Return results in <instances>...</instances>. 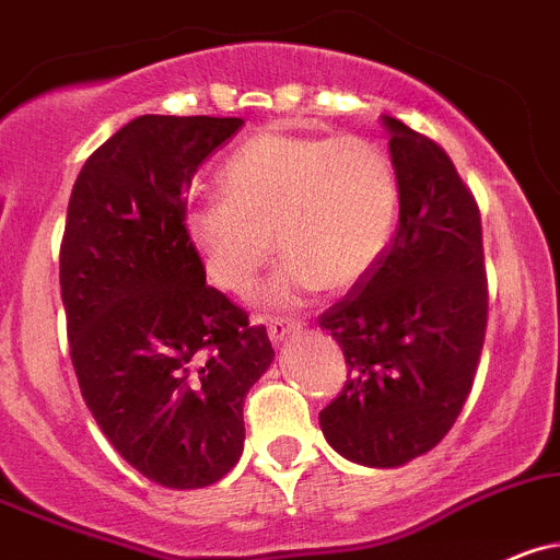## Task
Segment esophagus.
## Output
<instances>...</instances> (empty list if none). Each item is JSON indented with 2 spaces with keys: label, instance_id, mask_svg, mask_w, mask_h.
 Returning a JSON list of instances; mask_svg holds the SVG:
<instances>
[{
  "label": "esophagus",
  "instance_id": "34e87169",
  "mask_svg": "<svg viewBox=\"0 0 560 560\" xmlns=\"http://www.w3.org/2000/svg\"><path fill=\"white\" fill-rule=\"evenodd\" d=\"M300 327L302 324L294 322V318H269V322H266V332H269V338L275 340V343H280L285 335L296 332Z\"/></svg>",
  "mask_w": 560,
  "mask_h": 560
}]
</instances>
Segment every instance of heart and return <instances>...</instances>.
<instances>
[{
	"label": "heart",
	"mask_w": 560,
	"mask_h": 560,
	"mask_svg": "<svg viewBox=\"0 0 560 560\" xmlns=\"http://www.w3.org/2000/svg\"><path fill=\"white\" fill-rule=\"evenodd\" d=\"M222 200L186 211V238L217 289L247 296L277 247L264 289L271 305L307 291H346L382 260L398 225V178L380 145L360 137L266 129L217 173Z\"/></svg>",
	"instance_id": "obj_1"
}]
</instances>
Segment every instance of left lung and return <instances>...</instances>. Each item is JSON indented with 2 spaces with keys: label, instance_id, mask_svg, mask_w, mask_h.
I'll return each instance as SVG.
<instances>
[{
  "label": "left lung",
  "instance_id": "8db88e82",
  "mask_svg": "<svg viewBox=\"0 0 560 560\" xmlns=\"http://www.w3.org/2000/svg\"><path fill=\"white\" fill-rule=\"evenodd\" d=\"M398 225L380 264L318 324L343 349L346 385L318 412L349 462L398 467L434 448L472 390L489 291L481 214L448 153L385 117Z\"/></svg>",
  "mask_w": 560,
  "mask_h": 560
}]
</instances>
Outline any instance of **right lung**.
<instances>
[{"label": "right lung", "instance_id": "add662e5", "mask_svg": "<svg viewBox=\"0 0 560 560\" xmlns=\"http://www.w3.org/2000/svg\"><path fill=\"white\" fill-rule=\"evenodd\" d=\"M242 117L142 115L84 162L60 289L71 363L95 423L170 489L220 481L244 451V398L269 369L266 327L206 283L186 189Z\"/></svg>", "mask_w": 560, "mask_h": 560}]
</instances>
